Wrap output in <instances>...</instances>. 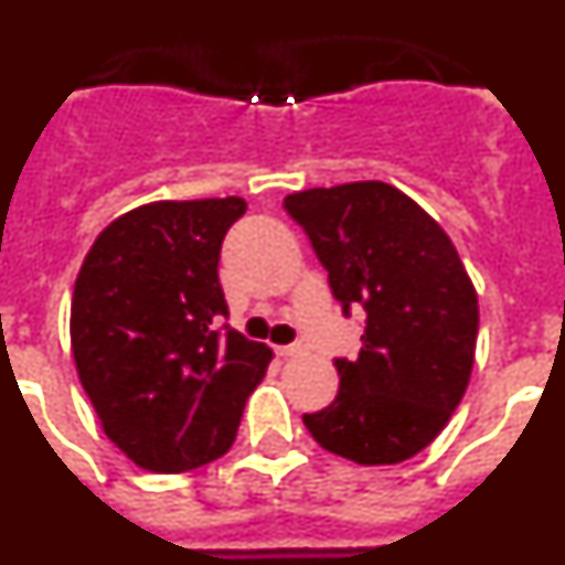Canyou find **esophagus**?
Returning a JSON list of instances; mask_svg holds the SVG:
<instances>
[{"label":"esophagus","mask_w":565,"mask_h":565,"mask_svg":"<svg viewBox=\"0 0 565 565\" xmlns=\"http://www.w3.org/2000/svg\"><path fill=\"white\" fill-rule=\"evenodd\" d=\"M274 351H277V356L291 359V356H302L306 348H302V344H279V348H274Z\"/></svg>","instance_id":"esophagus-1"}]
</instances>
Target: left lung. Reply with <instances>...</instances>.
I'll return each instance as SVG.
<instances>
[{"instance_id": "8db88e82", "label": "left lung", "mask_w": 565, "mask_h": 565, "mask_svg": "<svg viewBox=\"0 0 565 565\" xmlns=\"http://www.w3.org/2000/svg\"><path fill=\"white\" fill-rule=\"evenodd\" d=\"M333 297L367 311L359 359H337L339 391L306 413L322 450L362 467L402 463L436 441L467 391L478 294L452 239L402 189L382 181L294 192Z\"/></svg>"}]
</instances>
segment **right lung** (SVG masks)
<instances>
[{"instance_id": "obj_1", "label": "right lung", "mask_w": 565, "mask_h": 565, "mask_svg": "<svg viewBox=\"0 0 565 565\" xmlns=\"http://www.w3.org/2000/svg\"><path fill=\"white\" fill-rule=\"evenodd\" d=\"M243 198L154 201L89 246L70 302V344L102 430L149 472L226 456L271 348L226 317L217 259Z\"/></svg>"}]
</instances>
